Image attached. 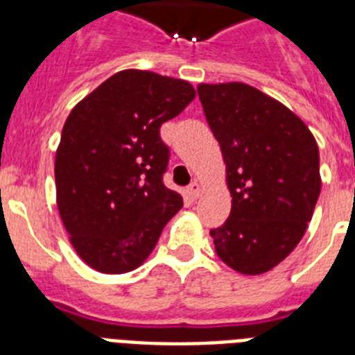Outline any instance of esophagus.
<instances>
[{"label": "esophagus", "mask_w": 355, "mask_h": 355, "mask_svg": "<svg viewBox=\"0 0 355 355\" xmlns=\"http://www.w3.org/2000/svg\"><path fill=\"white\" fill-rule=\"evenodd\" d=\"M186 193H188V197L189 199H197V197H199V193H200V186L197 182H191L188 186V189H186Z\"/></svg>", "instance_id": "34e87169"}]
</instances>
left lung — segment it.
Returning a JSON list of instances; mask_svg holds the SVG:
<instances>
[{
	"label": "left lung",
	"instance_id": "1",
	"mask_svg": "<svg viewBox=\"0 0 355 355\" xmlns=\"http://www.w3.org/2000/svg\"><path fill=\"white\" fill-rule=\"evenodd\" d=\"M221 145L232 210L211 228L217 256L237 272L261 275L289 256L320 193L319 147L295 114L243 83L197 86Z\"/></svg>",
	"mask_w": 355,
	"mask_h": 355
}]
</instances>
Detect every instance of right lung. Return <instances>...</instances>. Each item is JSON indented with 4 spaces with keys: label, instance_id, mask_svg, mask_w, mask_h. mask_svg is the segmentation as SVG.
I'll list each match as a JSON object with an SVG mask.
<instances>
[{
    "label": "right lung",
    "instance_id": "right-lung-1",
    "mask_svg": "<svg viewBox=\"0 0 355 355\" xmlns=\"http://www.w3.org/2000/svg\"><path fill=\"white\" fill-rule=\"evenodd\" d=\"M193 86L125 69L85 97L64 123L55 160L57 205L77 254L121 275L144 263L182 197L164 184L162 123L193 101Z\"/></svg>",
    "mask_w": 355,
    "mask_h": 355
}]
</instances>
